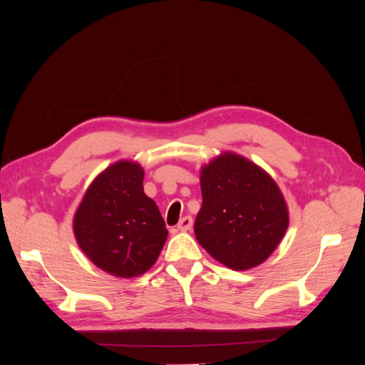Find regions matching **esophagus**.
I'll list each match as a JSON object with an SVG mask.
<instances>
[{
  "label": "esophagus",
  "instance_id": "34e87169",
  "mask_svg": "<svg viewBox=\"0 0 365 365\" xmlns=\"http://www.w3.org/2000/svg\"><path fill=\"white\" fill-rule=\"evenodd\" d=\"M192 225H193V219L190 216H184L178 222V225H176V228H178L180 231H189L192 228Z\"/></svg>",
  "mask_w": 365,
  "mask_h": 365
}]
</instances>
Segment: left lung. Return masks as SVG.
I'll return each instance as SVG.
<instances>
[{
    "mask_svg": "<svg viewBox=\"0 0 365 365\" xmlns=\"http://www.w3.org/2000/svg\"><path fill=\"white\" fill-rule=\"evenodd\" d=\"M202 207L195 235L212 257L235 271L267 260L288 228V207L271 176L236 153L201 172Z\"/></svg>",
    "mask_w": 365,
    "mask_h": 365,
    "instance_id": "obj_1",
    "label": "left lung"
}]
</instances>
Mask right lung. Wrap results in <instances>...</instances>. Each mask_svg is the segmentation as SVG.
Returning a JSON list of instances; mask_svg holds the SVG:
<instances>
[{"label":"right lung","mask_w":365,"mask_h":365,"mask_svg":"<svg viewBox=\"0 0 365 365\" xmlns=\"http://www.w3.org/2000/svg\"><path fill=\"white\" fill-rule=\"evenodd\" d=\"M145 172L118 161L86 190L73 220L76 240L90 260L115 277H137L157 262L168 230L157 204L143 192Z\"/></svg>","instance_id":"right-lung-1"}]
</instances>
